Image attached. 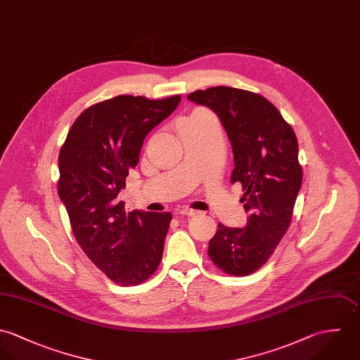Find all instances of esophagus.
Segmentation results:
<instances>
[{"label":"esophagus","mask_w":360,"mask_h":360,"mask_svg":"<svg viewBox=\"0 0 360 360\" xmlns=\"http://www.w3.org/2000/svg\"><path fill=\"white\" fill-rule=\"evenodd\" d=\"M178 214H182V216L193 217L196 214H199L198 210H193V209H188V207H184V209H179L178 210Z\"/></svg>","instance_id":"34e87169"}]
</instances>
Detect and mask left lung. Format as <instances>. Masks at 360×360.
I'll list each match as a JSON object with an SVG mask.
<instances>
[{
	"label": "left lung",
	"instance_id": "left-lung-1",
	"mask_svg": "<svg viewBox=\"0 0 360 360\" xmlns=\"http://www.w3.org/2000/svg\"><path fill=\"white\" fill-rule=\"evenodd\" d=\"M188 98L212 108L222 122L233 153L231 182L242 185L240 202L249 214L243 228L218 224L209 256L229 276H249L270 259L289 228L303 178L296 135L257 93L216 86Z\"/></svg>",
	"mask_w": 360,
	"mask_h": 360
}]
</instances>
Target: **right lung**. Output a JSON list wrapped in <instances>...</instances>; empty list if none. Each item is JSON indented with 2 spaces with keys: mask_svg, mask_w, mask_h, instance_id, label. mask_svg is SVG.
Instances as JSON below:
<instances>
[{
  "mask_svg": "<svg viewBox=\"0 0 360 360\" xmlns=\"http://www.w3.org/2000/svg\"><path fill=\"white\" fill-rule=\"evenodd\" d=\"M181 96H117L86 108L63 144L58 195L86 256L122 287L158 269L171 213L125 212L120 192L139 162L147 134L178 107Z\"/></svg>",
  "mask_w": 360,
  "mask_h": 360,
  "instance_id": "1",
  "label": "right lung"
}]
</instances>
